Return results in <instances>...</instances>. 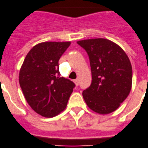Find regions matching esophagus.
<instances>
[{
    "mask_svg": "<svg viewBox=\"0 0 148 148\" xmlns=\"http://www.w3.org/2000/svg\"><path fill=\"white\" fill-rule=\"evenodd\" d=\"M74 84H75V85H79V81H78V79H75V80H74Z\"/></svg>",
    "mask_w": 148,
    "mask_h": 148,
    "instance_id": "34e87169",
    "label": "esophagus"
}]
</instances>
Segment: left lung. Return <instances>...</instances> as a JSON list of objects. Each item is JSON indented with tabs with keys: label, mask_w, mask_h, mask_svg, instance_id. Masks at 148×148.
I'll use <instances>...</instances> for the list:
<instances>
[{
	"label": "left lung",
	"mask_w": 148,
	"mask_h": 148,
	"mask_svg": "<svg viewBox=\"0 0 148 148\" xmlns=\"http://www.w3.org/2000/svg\"><path fill=\"white\" fill-rule=\"evenodd\" d=\"M87 52L92 83L82 96L91 110L99 114L112 113L129 96L132 82L130 60L119 45L105 38L77 41Z\"/></svg>",
	"instance_id": "left-lung-1"
}]
</instances>
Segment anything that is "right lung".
Instances as JSON below:
<instances>
[{"label":"right lung","mask_w":148,"mask_h":148,"mask_svg":"<svg viewBox=\"0 0 148 148\" xmlns=\"http://www.w3.org/2000/svg\"><path fill=\"white\" fill-rule=\"evenodd\" d=\"M71 41H46L29 50L19 71L25 99L38 114L52 118L66 107L74 83L60 77L59 60Z\"/></svg>","instance_id":"obj_1"}]
</instances>
